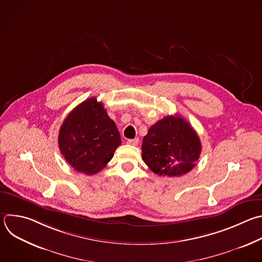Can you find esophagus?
I'll return each instance as SVG.
<instances>
[{"instance_id":"obj_1","label":"esophagus","mask_w":262,"mask_h":262,"mask_svg":"<svg viewBox=\"0 0 262 262\" xmlns=\"http://www.w3.org/2000/svg\"><path fill=\"white\" fill-rule=\"evenodd\" d=\"M128 145H133V146H137L138 143H139V139L138 138H135V139H129L127 140L126 142Z\"/></svg>"}]
</instances>
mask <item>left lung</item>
<instances>
[{
	"label": "left lung",
	"mask_w": 262,
	"mask_h": 262,
	"mask_svg": "<svg viewBox=\"0 0 262 262\" xmlns=\"http://www.w3.org/2000/svg\"><path fill=\"white\" fill-rule=\"evenodd\" d=\"M201 140L181 116H165L143 139L142 157L159 176L179 177L190 171L200 158Z\"/></svg>",
	"instance_id": "1"
}]
</instances>
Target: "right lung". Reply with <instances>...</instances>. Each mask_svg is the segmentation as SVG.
<instances>
[{
  "mask_svg": "<svg viewBox=\"0 0 262 262\" xmlns=\"http://www.w3.org/2000/svg\"><path fill=\"white\" fill-rule=\"evenodd\" d=\"M120 145L115 122L96 98L84 101L70 112L58 134L64 159L75 170L89 176L103 169Z\"/></svg>",
  "mask_w": 262,
  "mask_h": 262,
  "instance_id": "right-lung-1",
  "label": "right lung"
}]
</instances>
